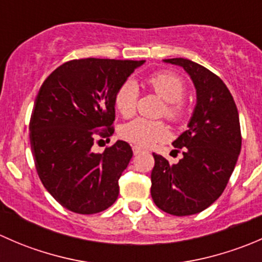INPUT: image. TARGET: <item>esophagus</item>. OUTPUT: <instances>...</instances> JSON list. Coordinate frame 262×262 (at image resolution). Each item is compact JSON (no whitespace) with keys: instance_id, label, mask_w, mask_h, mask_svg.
I'll use <instances>...</instances> for the list:
<instances>
[{"instance_id":"esophagus-1","label":"esophagus","mask_w":262,"mask_h":262,"mask_svg":"<svg viewBox=\"0 0 262 262\" xmlns=\"http://www.w3.org/2000/svg\"><path fill=\"white\" fill-rule=\"evenodd\" d=\"M142 152H144L143 148H141L138 146H133V153H134V155H141Z\"/></svg>"}]
</instances>
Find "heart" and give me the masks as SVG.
Here are the masks:
<instances>
[{
	"label": "heart",
	"instance_id": "obj_1",
	"mask_svg": "<svg viewBox=\"0 0 262 262\" xmlns=\"http://www.w3.org/2000/svg\"><path fill=\"white\" fill-rule=\"evenodd\" d=\"M150 89L165 100L162 114L172 123H180L186 114L182 101L186 86L179 76L170 72H158L149 76L147 80ZM139 90L134 81L126 80L120 84L114 95V105L121 115L128 118L136 113ZM120 137L139 147H150L157 142L167 139L168 128L161 120H149L146 118H136L123 124Z\"/></svg>",
	"mask_w": 262,
	"mask_h": 262
}]
</instances>
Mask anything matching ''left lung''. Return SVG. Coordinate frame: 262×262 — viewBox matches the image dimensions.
Instances as JSON below:
<instances>
[{"label":"left lung","instance_id":"obj_1","mask_svg":"<svg viewBox=\"0 0 262 262\" xmlns=\"http://www.w3.org/2000/svg\"><path fill=\"white\" fill-rule=\"evenodd\" d=\"M196 89V106L189 129L173 142L184 157L171 165L153 153L150 195L155 204L172 215H191L207 209L222 195L241 152L242 137L237 106L224 82L203 66L172 58Z\"/></svg>","mask_w":262,"mask_h":262}]
</instances>
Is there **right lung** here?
Wrapping results in <instances>:
<instances>
[{"instance_id":"right-lung-1","label":"right lung","mask_w":262,"mask_h":262,"mask_svg":"<svg viewBox=\"0 0 262 262\" xmlns=\"http://www.w3.org/2000/svg\"><path fill=\"white\" fill-rule=\"evenodd\" d=\"M143 63L73 59L41 84L29 124L31 150L40 181L66 209L95 214L118 199L119 179L133 150L124 141L102 153L92 146L114 133L116 90Z\"/></svg>"}]
</instances>
